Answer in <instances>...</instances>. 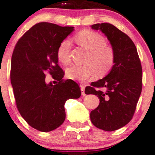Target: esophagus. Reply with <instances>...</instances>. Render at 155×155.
<instances>
[{
    "label": "esophagus",
    "instance_id": "obj_1",
    "mask_svg": "<svg viewBox=\"0 0 155 155\" xmlns=\"http://www.w3.org/2000/svg\"><path fill=\"white\" fill-rule=\"evenodd\" d=\"M80 89H81V92H82V95L85 96L84 94V86L83 84H80Z\"/></svg>",
    "mask_w": 155,
    "mask_h": 155
}]
</instances>
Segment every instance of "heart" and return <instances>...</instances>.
<instances>
[{
	"mask_svg": "<svg viewBox=\"0 0 155 155\" xmlns=\"http://www.w3.org/2000/svg\"><path fill=\"white\" fill-rule=\"evenodd\" d=\"M75 40L82 48L89 51L84 66H73L66 69L69 79L83 82L95 75H103L108 73L115 61V51L106 44L105 38L99 33L90 30H84L75 35ZM70 40H64L60 43L57 51L59 61L64 65L70 63Z\"/></svg>",
	"mask_w": 155,
	"mask_h": 155,
	"instance_id": "b5f03b06",
	"label": "heart"
}]
</instances>
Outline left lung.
Wrapping results in <instances>:
<instances>
[{"label":"left lung","mask_w":155,"mask_h":155,"mask_svg":"<svg viewBox=\"0 0 155 155\" xmlns=\"http://www.w3.org/2000/svg\"><path fill=\"white\" fill-rule=\"evenodd\" d=\"M91 28L106 35L115 50V61L108 75L86 87L85 94L100 99L98 106L90 113L92 124L113 131L133 118L142 91V66L135 45L124 32L109 23L96 24Z\"/></svg>","instance_id":"8db88e82"}]
</instances>
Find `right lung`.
<instances>
[{"instance_id": "add662e5", "label": "right lung", "mask_w": 155, "mask_h": 155, "mask_svg": "<svg viewBox=\"0 0 155 155\" xmlns=\"http://www.w3.org/2000/svg\"><path fill=\"white\" fill-rule=\"evenodd\" d=\"M73 28L40 22L20 38L13 51L10 80L17 107L26 122L40 131L61 126L66 119L65 103L81 96L77 83L63 79L57 55L58 47ZM47 72L57 84H46Z\"/></svg>"}]
</instances>
